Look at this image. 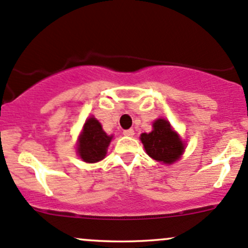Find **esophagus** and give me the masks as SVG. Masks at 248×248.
I'll list each match as a JSON object with an SVG mask.
<instances>
[{
	"mask_svg": "<svg viewBox=\"0 0 248 248\" xmlns=\"http://www.w3.org/2000/svg\"><path fill=\"white\" fill-rule=\"evenodd\" d=\"M123 134L125 135V136L132 137L135 135V131H134V129H127V130H124Z\"/></svg>",
	"mask_w": 248,
	"mask_h": 248,
	"instance_id": "obj_1",
	"label": "esophagus"
}]
</instances>
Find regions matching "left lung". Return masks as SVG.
I'll return each instance as SVG.
<instances>
[{
	"label": "left lung",
	"mask_w": 248,
	"mask_h": 248,
	"mask_svg": "<svg viewBox=\"0 0 248 248\" xmlns=\"http://www.w3.org/2000/svg\"><path fill=\"white\" fill-rule=\"evenodd\" d=\"M153 131L142 134L141 141L150 157L156 161L170 165L177 161L184 152V143L166 119H157L153 124Z\"/></svg>",
	"instance_id": "8db88e82"
}]
</instances>
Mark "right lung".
<instances>
[{
	"label": "right lung",
	"instance_id": "add662e5",
	"mask_svg": "<svg viewBox=\"0 0 248 248\" xmlns=\"http://www.w3.org/2000/svg\"><path fill=\"white\" fill-rule=\"evenodd\" d=\"M112 136H107L100 123L91 117L87 119L78 144V155L83 161L93 163L103 160Z\"/></svg>",
	"mask_w": 248,
	"mask_h": 248
}]
</instances>
